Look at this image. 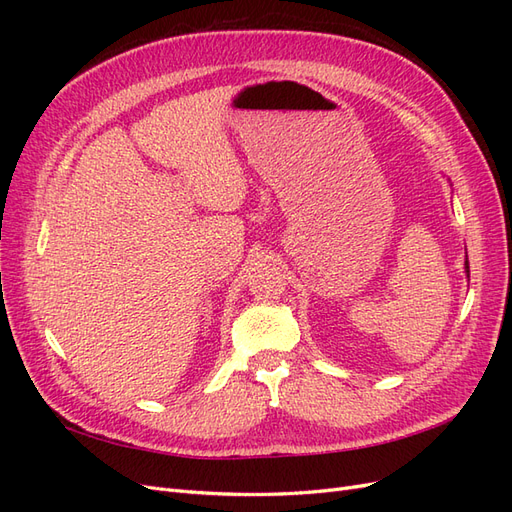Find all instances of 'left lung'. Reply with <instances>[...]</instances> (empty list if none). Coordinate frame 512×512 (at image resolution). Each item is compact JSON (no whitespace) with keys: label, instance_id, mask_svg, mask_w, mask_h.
<instances>
[{"label":"left lung","instance_id":"8db88e82","mask_svg":"<svg viewBox=\"0 0 512 512\" xmlns=\"http://www.w3.org/2000/svg\"><path fill=\"white\" fill-rule=\"evenodd\" d=\"M463 269H466V277L470 280V265H468V252H466V265H463Z\"/></svg>","mask_w":512,"mask_h":512}]
</instances>
